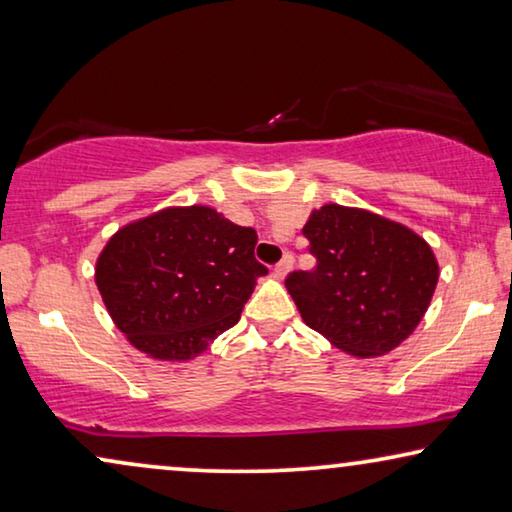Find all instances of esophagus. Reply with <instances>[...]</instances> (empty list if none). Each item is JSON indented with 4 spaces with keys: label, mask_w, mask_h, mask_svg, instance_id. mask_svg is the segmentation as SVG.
<instances>
[{
    "label": "esophagus",
    "mask_w": 512,
    "mask_h": 512,
    "mask_svg": "<svg viewBox=\"0 0 512 512\" xmlns=\"http://www.w3.org/2000/svg\"><path fill=\"white\" fill-rule=\"evenodd\" d=\"M291 265H293V256L291 254H284L282 261L275 265V277L277 279H284L291 272Z\"/></svg>",
    "instance_id": "esophagus-1"
}]
</instances>
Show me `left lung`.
I'll use <instances>...</instances> for the list:
<instances>
[{
  "mask_svg": "<svg viewBox=\"0 0 512 512\" xmlns=\"http://www.w3.org/2000/svg\"><path fill=\"white\" fill-rule=\"evenodd\" d=\"M303 235L317 265L291 272L284 284L307 326L356 359L384 356L410 338L440 275L424 237L335 202L312 209Z\"/></svg>",
  "mask_w": 512,
  "mask_h": 512,
  "instance_id": "obj_1",
  "label": "left lung"
}]
</instances>
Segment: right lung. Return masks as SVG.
<instances>
[{
	"label": "right lung",
	"mask_w": 512,
	"mask_h": 512,
	"mask_svg": "<svg viewBox=\"0 0 512 512\" xmlns=\"http://www.w3.org/2000/svg\"><path fill=\"white\" fill-rule=\"evenodd\" d=\"M258 235L207 205L165 207L109 237L95 284L111 321L139 352L186 363L240 321L265 270Z\"/></svg>",
	"instance_id": "1"
}]
</instances>
